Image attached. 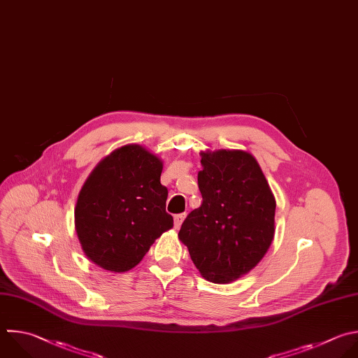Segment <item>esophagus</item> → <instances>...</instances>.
<instances>
[{
  "mask_svg": "<svg viewBox=\"0 0 358 358\" xmlns=\"http://www.w3.org/2000/svg\"><path fill=\"white\" fill-rule=\"evenodd\" d=\"M184 219H185V213H178V215L174 216V226H176V229H178L182 224Z\"/></svg>",
  "mask_w": 358,
  "mask_h": 358,
  "instance_id": "esophagus-1",
  "label": "esophagus"
}]
</instances>
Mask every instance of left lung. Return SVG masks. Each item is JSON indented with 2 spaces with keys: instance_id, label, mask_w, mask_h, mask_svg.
Listing matches in <instances>:
<instances>
[{
  "instance_id": "obj_1",
  "label": "left lung",
  "mask_w": 358,
  "mask_h": 358,
  "mask_svg": "<svg viewBox=\"0 0 358 358\" xmlns=\"http://www.w3.org/2000/svg\"><path fill=\"white\" fill-rule=\"evenodd\" d=\"M201 156L202 203L188 213L178 237L205 280L227 284L255 268L271 246L275 199L250 153Z\"/></svg>"
}]
</instances>
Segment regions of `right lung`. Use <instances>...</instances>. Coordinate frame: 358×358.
<instances>
[{"label": "right lung", "instance_id": "right-lung-1", "mask_svg": "<svg viewBox=\"0 0 358 358\" xmlns=\"http://www.w3.org/2000/svg\"><path fill=\"white\" fill-rule=\"evenodd\" d=\"M162 170L163 163L139 145L112 152L92 170L74 217L83 250L96 266L115 273L134 268L173 227Z\"/></svg>", "mask_w": 358, "mask_h": 358}]
</instances>
